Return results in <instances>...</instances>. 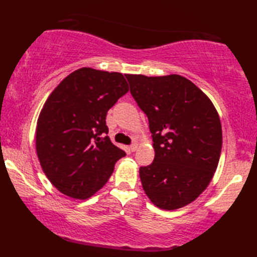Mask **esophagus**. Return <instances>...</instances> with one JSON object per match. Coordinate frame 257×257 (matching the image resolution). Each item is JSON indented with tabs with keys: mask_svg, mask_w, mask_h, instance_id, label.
<instances>
[{
	"mask_svg": "<svg viewBox=\"0 0 257 257\" xmlns=\"http://www.w3.org/2000/svg\"><path fill=\"white\" fill-rule=\"evenodd\" d=\"M136 150H138V144H136V143H134V144H132V145L130 146V151L131 152H135Z\"/></svg>",
	"mask_w": 257,
	"mask_h": 257,
	"instance_id": "obj_1",
	"label": "esophagus"
}]
</instances>
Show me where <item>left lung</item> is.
<instances>
[{
	"mask_svg": "<svg viewBox=\"0 0 257 257\" xmlns=\"http://www.w3.org/2000/svg\"><path fill=\"white\" fill-rule=\"evenodd\" d=\"M131 94L146 114L153 163L140 169L151 202L173 211L206 190L222 151V125L211 99L186 77L126 74Z\"/></svg>",
	"mask_w": 257,
	"mask_h": 257,
	"instance_id": "left-lung-1",
	"label": "left lung"
}]
</instances>
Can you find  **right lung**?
<instances>
[{
    "instance_id": "right-lung-1",
    "label": "right lung",
    "mask_w": 257,
    "mask_h": 257,
    "mask_svg": "<svg viewBox=\"0 0 257 257\" xmlns=\"http://www.w3.org/2000/svg\"><path fill=\"white\" fill-rule=\"evenodd\" d=\"M128 92L122 73L82 67L46 99L38 118L36 153L44 174L62 194L86 200L106 184L125 156L108 136L106 114Z\"/></svg>"
}]
</instances>
